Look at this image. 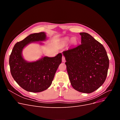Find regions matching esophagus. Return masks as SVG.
I'll list each match as a JSON object with an SVG mask.
<instances>
[{
	"instance_id": "esophagus-1",
	"label": "esophagus",
	"mask_w": 120,
	"mask_h": 120,
	"mask_svg": "<svg viewBox=\"0 0 120 120\" xmlns=\"http://www.w3.org/2000/svg\"><path fill=\"white\" fill-rule=\"evenodd\" d=\"M65 57H64V56H62V62H64H64H65Z\"/></svg>"
}]
</instances>
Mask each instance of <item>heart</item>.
Wrapping results in <instances>:
<instances>
[{"label": "heart", "mask_w": 120, "mask_h": 120, "mask_svg": "<svg viewBox=\"0 0 120 120\" xmlns=\"http://www.w3.org/2000/svg\"><path fill=\"white\" fill-rule=\"evenodd\" d=\"M69 41V39H66L65 40V42H68ZM71 43L73 45H76V44H77V40L76 39V38H73L72 39V40H71Z\"/></svg>", "instance_id": "1"}]
</instances>
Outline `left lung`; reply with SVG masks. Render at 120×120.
Wrapping results in <instances>:
<instances>
[{
	"label": "left lung",
	"instance_id": "8db88e82",
	"mask_svg": "<svg viewBox=\"0 0 120 120\" xmlns=\"http://www.w3.org/2000/svg\"><path fill=\"white\" fill-rule=\"evenodd\" d=\"M81 44L63 55L72 87L81 93L90 94L105 81L109 65L106 51L100 43L87 33H80Z\"/></svg>",
	"mask_w": 120,
	"mask_h": 120
}]
</instances>
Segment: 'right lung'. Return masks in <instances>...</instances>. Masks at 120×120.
Wrapping results in <instances>:
<instances>
[{
	"label": "right lung",
	"mask_w": 120,
	"mask_h": 120,
	"mask_svg": "<svg viewBox=\"0 0 120 120\" xmlns=\"http://www.w3.org/2000/svg\"><path fill=\"white\" fill-rule=\"evenodd\" d=\"M47 39L45 32L34 33L14 45L9 57L11 75L20 87L26 91L38 93L48 88L52 84L57 68L62 62V55L56 56H43L36 61L28 62L23 57L24 48L31 43L41 42Z\"/></svg>",
	"instance_id": "obj_1"
}]
</instances>
